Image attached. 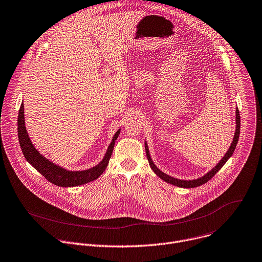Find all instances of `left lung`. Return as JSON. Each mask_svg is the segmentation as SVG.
I'll use <instances>...</instances> for the list:
<instances>
[{
  "instance_id": "obj_1",
  "label": "left lung",
  "mask_w": 262,
  "mask_h": 262,
  "mask_svg": "<svg viewBox=\"0 0 262 262\" xmlns=\"http://www.w3.org/2000/svg\"><path fill=\"white\" fill-rule=\"evenodd\" d=\"M239 129H241V117H239V112L236 108L235 110V132H234V136H233V140L227 150V152L225 153V155L222 157V159L211 169L209 170L206 175L198 178V179H193V180H181V179H177V178H173L169 175H166V173H164L162 170H160L153 162L151 156H150V152H149V148H148V145H147V142L145 141V150H146V155H147V158H148V161H149V164L152 168V170L156 173V175L162 179L163 181H165L166 183H169L171 185H175V186H178V187H182V188H193V187H198V186H201L205 183H207L209 180H211L215 173L224 165V163L230 158V156L232 155V153L234 152V149L236 147V144H237V141H238V137H239Z\"/></svg>"
}]
</instances>
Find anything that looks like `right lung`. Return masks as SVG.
Returning a JSON list of instances; mask_svg holds the SVG:
<instances>
[{
	"instance_id": "add662e5",
	"label": "right lung",
	"mask_w": 262,
	"mask_h": 262,
	"mask_svg": "<svg viewBox=\"0 0 262 262\" xmlns=\"http://www.w3.org/2000/svg\"><path fill=\"white\" fill-rule=\"evenodd\" d=\"M120 129L121 128H119L115 133L112 139V142L110 143L107 149V152L100 163H98L94 167L87 168L84 170H69L50 161L35 148L26 128L24 103L21 104L18 112V120H17L18 140H19V145L25 155V158L50 183L60 187L79 186L98 179L108 166L109 160L111 158V155L114 149L115 141L117 140L120 134Z\"/></svg>"
}]
</instances>
